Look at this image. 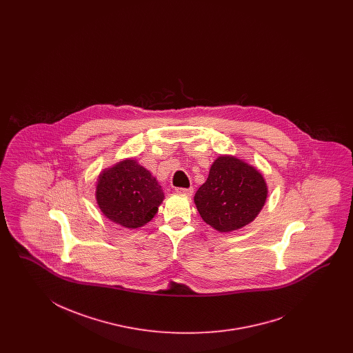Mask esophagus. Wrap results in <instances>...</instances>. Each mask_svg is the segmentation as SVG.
I'll list each match as a JSON object with an SVG mask.
<instances>
[{"label": "esophagus", "instance_id": "1", "mask_svg": "<svg viewBox=\"0 0 353 353\" xmlns=\"http://www.w3.org/2000/svg\"><path fill=\"white\" fill-rule=\"evenodd\" d=\"M176 192H179V194H183V195H188V196H192V192H194V189H192V188H189V189H183V188H177V189H176Z\"/></svg>", "mask_w": 353, "mask_h": 353}]
</instances>
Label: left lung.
<instances>
[{"mask_svg": "<svg viewBox=\"0 0 353 353\" xmlns=\"http://www.w3.org/2000/svg\"><path fill=\"white\" fill-rule=\"evenodd\" d=\"M263 174L230 155L219 157L194 202L204 223L219 232H233L256 219L267 201Z\"/></svg>", "mask_w": 353, "mask_h": 353, "instance_id": "obj_1", "label": "left lung"}]
</instances>
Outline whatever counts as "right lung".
<instances>
[{"label":"right lung","mask_w":353,"mask_h":353,"mask_svg":"<svg viewBox=\"0 0 353 353\" xmlns=\"http://www.w3.org/2000/svg\"><path fill=\"white\" fill-rule=\"evenodd\" d=\"M96 198L107 219L134 229L155 216L164 192L146 168L134 159H125L99 174Z\"/></svg>","instance_id":"obj_1"}]
</instances>
